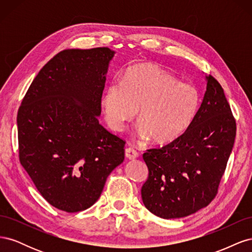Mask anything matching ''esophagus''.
Returning a JSON list of instances; mask_svg holds the SVG:
<instances>
[{
    "mask_svg": "<svg viewBox=\"0 0 252 252\" xmlns=\"http://www.w3.org/2000/svg\"><path fill=\"white\" fill-rule=\"evenodd\" d=\"M138 152H136L133 148H126L125 149V157L128 159H134L138 158Z\"/></svg>",
    "mask_w": 252,
    "mask_h": 252,
    "instance_id": "34e87169",
    "label": "esophagus"
}]
</instances>
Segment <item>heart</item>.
Listing matches in <instances>:
<instances>
[{
	"label": "heart",
	"mask_w": 252,
	"mask_h": 252,
	"mask_svg": "<svg viewBox=\"0 0 252 252\" xmlns=\"http://www.w3.org/2000/svg\"><path fill=\"white\" fill-rule=\"evenodd\" d=\"M101 105L106 123L116 131L123 130L139 109L135 134L161 145L186 131L199 109L200 94L158 66L136 64L128 68L122 81L109 82Z\"/></svg>",
	"instance_id": "obj_1"
}]
</instances>
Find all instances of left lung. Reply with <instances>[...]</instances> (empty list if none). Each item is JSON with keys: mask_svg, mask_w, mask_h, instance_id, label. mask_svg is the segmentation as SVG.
I'll use <instances>...</instances> for the list:
<instances>
[{"mask_svg": "<svg viewBox=\"0 0 252 252\" xmlns=\"http://www.w3.org/2000/svg\"><path fill=\"white\" fill-rule=\"evenodd\" d=\"M206 91L191 124L177 140L143 155L149 175L143 203L163 219H179L206 207L216 196L235 139V121L224 90L205 75Z\"/></svg>", "mask_w": 252, "mask_h": 252, "instance_id": "obj_1", "label": "left lung"}]
</instances>
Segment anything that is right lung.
I'll use <instances>...</instances> for the list:
<instances>
[{
	"instance_id": "right-lung-1",
	"label": "right lung",
	"mask_w": 252,
	"mask_h": 252,
	"mask_svg": "<svg viewBox=\"0 0 252 252\" xmlns=\"http://www.w3.org/2000/svg\"><path fill=\"white\" fill-rule=\"evenodd\" d=\"M114 55L107 47L59 52L37 73L19 109L20 162L60 210L93 206L124 161L125 142L98 123Z\"/></svg>"
}]
</instances>
